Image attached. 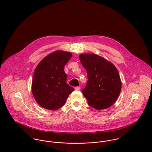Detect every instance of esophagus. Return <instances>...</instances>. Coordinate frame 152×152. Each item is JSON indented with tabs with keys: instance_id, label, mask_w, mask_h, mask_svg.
Returning <instances> with one entry per match:
<instances>
[{
	"instance_id": "obj_1",
	"label": "esophagus",
	"mask_w": 152,
	"mask_h": 152,
	"mask_svg": "<svg viewBox=\"0 0 152 152\" xmlns=\"http://www.w3.org/2000/svg\"><path fill=\"white\" fill-rule=\"evenodd\" d=\"M80 89H81V87H76L75 88V90H78V91L80 90Z\"/></svg>"
}]
</instances>
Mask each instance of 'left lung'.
I'll list each match as a JSON object with an SVG mask.
<instances>
[{"label": "left lung", "instance_id": "left-lung-1", "mask_svg": "<svg viewBox=\"0 0 152 152\" xmlns=\"http://www.w3.org/2000/svg\"><path fill=\"white\" fill-rule=\"evenodd\" d=\"M80 60L87 71L88 81L82 90L88 105L98 110L108 108L117 100L122 87L115 65L94 54H82Z\"/></svg>", "mask_w": 152, "mask_h": 152}]
</instances>
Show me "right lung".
<instances>
[{"mask_svg":"<svg viewBox=\"0 0 152 152\" xmlns=\"http://www.w3.org/2000/svg\"><path fill=\"white\" fill-rule=\"evenodd\" d=\"M72 54L56 51L46 56L36 66L31 90L37 103L44 108L55 110L62 107L74 89L66 83L64 67Z\"/></svg>","mask_w":152,"mask_h":152,"instance_id":"add662e5","label":"right lung"}]
</instances>
